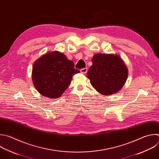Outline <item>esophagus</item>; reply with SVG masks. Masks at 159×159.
I'll return each mask as SVG.
<instances>
[{
	"instance_id": "1",
	"label": "esophagus",
	"mask_w": 159,
	"mask_h": 159,
	"mask_svg": "<svg viewBox=\"0 0 159 159\" xmlns=\"http://www.w3.org/2000/svg\"><path fill=\"white\" fill-rule=\"evenodd\" d=\"M80 72L82 73V74H86L87 73V68H84V69H80Z\"/></svg>"
}]
</instances>
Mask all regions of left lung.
I'll list each match as a JSON object with an SVG mask.
<instances>
[{"label":"left lung","instance_id":"8db88e82","mask_svg":"<svg viewBox=\"0 0 159 159\" xmlns=\"http://www.w3.org/2000/svg\"><path fill=\"white\" fill-rule=\"evenodd\" d=\"M87 77L93 87L103 95L118 92L125 84L128 70L117 55L97 54L92 59Z\"/></svg>","mask_w":159,"mask_h":159}]
</instances>
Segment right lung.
Masks as SVG:
<instances>
[{
    "mask_svg": "<svg viewBox=\"0 0 159 159\" xmlns=\"http://www.w3.org/2000/svg\"><path fill=\"white\" fill-rule=\"evenodd\" d=\"M80 71L62 53L54 51L41 56L32 67V81L43 96L58 98L70 85L72 77Z\"/></svg>",
    "mask_w": 159,
    "mask_h": 159,
    "instance_id": "add662e5",
    "label": "right lung"
}]
</instances>
